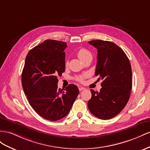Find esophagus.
Listing matches in <instances>:
<instances>
[{
  "label": "esophagus",
  "mask_w": 150,
  "mask_h": 150,
  "mask_svg": "<svg viewBox=\"0 0 150 150\" xmlns=\"http://www.w3.org/2000/svg\"><path fill=\"white\" fill-rule=\"evenodd\" d=\"M79 89L80 91H83V90H85V88L84 87H79Z\"/></svg>",
  "instance_id": "1"
}]
</instances>
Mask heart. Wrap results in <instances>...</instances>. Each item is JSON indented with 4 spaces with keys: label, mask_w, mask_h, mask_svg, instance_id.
I'll use <instances>...</instances> for the list:
<instances>
[{
    "label": "heart",
    "mask_w": 150,
    "mask_h": 150,
    "mask_svg": "<svg viewBox=\"0 0 150 150\" xmlns=\"http://www.w3.org/2000/svg\"><path fill=\"white\" fill-rule=\"evenodd\" d=\"M76 54H77L78 57L79 58V59L82 62H83L85 59H87L88 58L92 57V54H91V52H90V51H88V50L85 49V48H80L77 51ZM68 64V62H66V65H67ZM88 76V74H82V75L76 76L75 79L76 81H78V82L82 83V82H84L85 79L87 78Z\"/></svg>",
    "instance_id": "b5f03b06"
}]
</instances>
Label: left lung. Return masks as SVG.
Returning <instances> with one entry per match:
<instances>
[{"mask_svg": "<svg viewBox=\"0 0 150 150\" xmlns=\"http://www.w3.org/2000/svg\"><path fill=\"white\" fill-rule=\"evenodd\" d=\"M88 43L97 50L96 76L103 80L100 92L91 89L88 102L91 112L100 119H110L125 108L132 88V70L123 50L112 42L92 40Z\"/></svg>", "mask_w": 150, "mask_h": 150, "instance_id": "8db88e82", "label": "left lung"}]
</instances>
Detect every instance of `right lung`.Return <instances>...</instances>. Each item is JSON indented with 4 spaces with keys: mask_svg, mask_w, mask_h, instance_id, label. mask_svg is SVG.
<instances>
[{
    "mask_svg": "<svg viewBox=\"0 0 150 150\" xmlns=\"http://www.w3.org/2000/svg\"><path fill=\"white\" fill-rule=\"evenodd\" d=\"M67 42L47 40L29 51L22 73V86L29 104L40 116L55 121L65 117L77 97V86L58 88L57 76L65 70Z\"/></svg>",
    "mask_w": 150,
    "mask_h": 150,
    "instance_id": "obj_1",
    "label": "right lung"
}]
</instances>
